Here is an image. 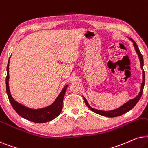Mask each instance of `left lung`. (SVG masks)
<instances>
[{"label":"left lung","instance_id":"left-lung-1","mask_svg":"<svg viewBox=\"0 0 148 148\" xmlns=\"http://www.w3.org/2000/svg\"><path fill=\"white\" fill-rule=\"evenodd\" d=\"M130 40H131L132 42L133 43V46L134 48L135 49L136 53L138 55L139 61H140V64H141V68L142 69V72H143V81L142 83L141 84V90L140 92H139L138 95L137 97H135V98H133V99H130L129 101H128L127 103H125V104H123V106H121V107L118 108L117 109L115 110H110V111H103V110H97L95 109V108H92V107H90L88 104L87 100L86 99V98L82 96L83 99L84 100V102H85L86 105L87 106V107L89 108V109L95 113L99 114V115L103 116L106 117H110V118H113V117H117L119 116L123 115V114L127 113V112H129L131 110V109L135 107V106L137 103V102L139 101V100L140 99V98L142 95L143 93V87H144V84H145V72L143 70V56L141 55L140 51L137 47V43H136L135 41H134L133 39L129 38Z\"/></svg>","mask_w":148,"mask_h":148}]
</instances>
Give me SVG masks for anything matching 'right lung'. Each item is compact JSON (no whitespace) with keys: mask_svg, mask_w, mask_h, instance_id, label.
Instances as JSON below:
<instances>
[{"mask_svg":"<svg viewBox=\"0 0 148 148\" xmlns=\"http://www.w3.org/2000/svg\"><path fill=\"white\" fill-rule=\"evenodd\" d=\"M11 58V57H10ZM9 60L8 61L7 67V77H6V90L9 97V101L13 109L19 114L20 116L23 119L27 120L33 123H44L47 122L51 121L60 115L63 108V100L66 93L67 87L68 84H67L62 90V91L56 98L53 103L47 107L39 108V109H32L23 105L19 102L15 101L11 95L9 89Z\"/></svg>","mask_w":148,"mask_h":148,"instance_id":"right-lung-1","label":"right lung"}]
</instances>
